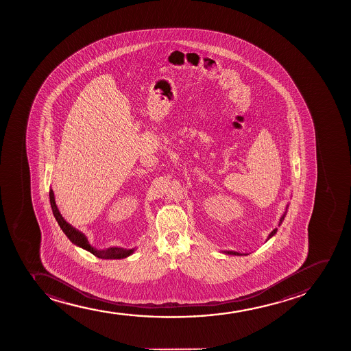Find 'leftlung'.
<instances>
[{
  "label": "left lung",
  "mask_w": 351,
  "mask_h": 351,
  "mask_svg": "<svg viewBox=\"0 0 351 351\" xmlns=\"http://www.w3.org/2000/svg\"><path fill=\"white\" fill-rule=\"evenodd\" d=\"M287 208H288V206H287ZM287 208H286V212H285V213H283L282 217H281V219H280V222H278V226L281 225V223H282L283 220H285V217H286V214H287ZM276 232H278V228H275V230H273V232H271V233H270L269 235H268V239H267V240H269V239L271 238V237H274L275 233H276ZM223 253H225V254H228V255H247V254H241V253H238V252H233V250H225V252H223Z\"/></svg>",
  "instance_id": "left-lung-1"
}]
</instances>
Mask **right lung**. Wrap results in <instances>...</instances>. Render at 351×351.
<instances>
[{
	"label": "right lung",
	"mask_w": 351,
	"mask_h": 351,
	"mask_svg": "<svg viewBox=\"0 0 351 351\" xmlns=\"http://www.w3.org/2000/svg\"><path fill=\"white\" fill-rule=\"evenodd\" d=\"M49 197H50V205H51L53 217L56 219V221L58 222L61 230H63L65 235L68 237L69 240L73 242V243H75L76 246L81 247L83 250H88V252L93 253L95 256L99 258H128V256H130V255L132 254L133 252H134V250H126V248H121V247H110L108 250H101L93 248V247L90 245L84 234L76 230V228H73V226L65 221L64 218L62 217L60 210L57 208L53 190L49 191Z\"/></svg>",
	"instance_id": "1"
}]
</instances>
